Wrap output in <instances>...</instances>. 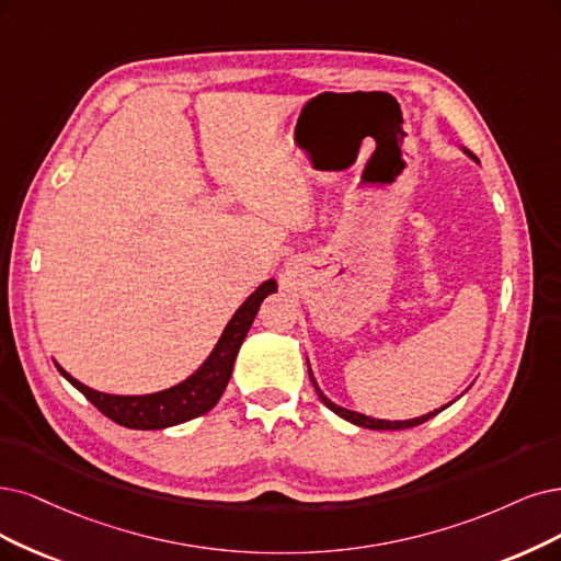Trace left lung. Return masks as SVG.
<instances>
[{
    "instance_id": "1",
    "label": "left lung",
    "mask_w": 561,
    "mask_h": 561,
    "mask_svg": "<svg viewBox=\"0 0 561 561\" xmlns=\"http://www.w3.org/2000/svg\"><path fill=\"white\" fill-rule=\"evenodd\" d=\"M462 152H465L469 159H473L476 163H479V159H476V154H471V152L465 150V148H462ZM307 367H309V363H307ZM309 379H312V383H314V388H317V392H319L321 402H323L330 411H335L340 419H344V421H348V423H354V425H358V427H367V430H407V427H416V425H421V423H425V421L437 416L439 411H444V409L450 404V402H448L446 407H442V409H437V411H430V413H425V416H421V419H409V421H381V419H369V416H365V413L344 409V407L335 404L333 400H328V398L323 396V390L317 386V379H314V375H312V367H309Z\"/></svg>"
}]
</instances>
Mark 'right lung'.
<instances>
[{"instance_id":"1","label":"right lung","mask_w":561,"mask_h":561,"mask_svg":"<svg viewBox=\"0 0 561 561\" xmlns=\"http://www.w3.org/2000/svg\"><path fill=\"white\" fill-rule=\"evenodd\" d=\"M275 291H277L275 279L263 282L256 291L236 309V314L226 323L219 342L215 344L213 354L205 358V363L190 379L180 381L173 388L150 392V396H111V392H101L85 383H80L69 375L67 369H61L57 363L55 365L61 377H65L73 388H78L82 396H85L103 413V416H108L117 425L131 427V430L173 427V425L203 416V413H207L219 402L228 379L233 375V363H236L238 351L259 314L261 302L265 300V296Z\"/></svg>"}]
</instances>
